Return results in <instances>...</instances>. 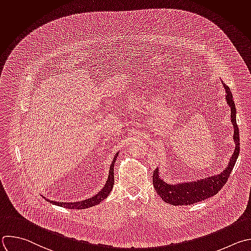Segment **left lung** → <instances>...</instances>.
I'll return each mask as SVG.
<instances>
[{
    "mask_svg": "<svg viewBox=\"0 0 251 251\" xmlns=\"http://www.w3.org/2000/svg\"><path fill=\"white\" fill-rule=\"evenodd\" d=\"M223 86L226 90V100L230 107V121L233 126L232 139L235 145L233 153L223 172L218 175H214L193 181L177 182L175 184L168 183L160 177L159 169L157 168L153 172L152 183L156 193L165 203L175 206H181L203 201L216 195L227 181V178L233 169L239 153V132L236 125L235 104L232 99V95L230 93V89L224 81Z\"/></svg>",
    "mask_w": 251,
    "mask_h": 251,
    "instance_id": "obj_1",
    "label": "left lung"
}]
</instances>
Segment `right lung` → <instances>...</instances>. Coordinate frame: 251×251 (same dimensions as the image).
Returning <instances> with one entry per match:
<instances>
[{"label":"right lung","instance_id":"add662e5","mask_svg":"<svg viewBox=\"0 0 251 251\" xmlns=\"http://www.w3.org/2000/svg\"><path fill=\"white\" fill-rule=\"evenodd\" d=\"M118 154H119V152H116V154L114 155V158L112 159V162H111L110 168H109L108 177H107V180H106L104 186L102 187V189L100 191H99L96 195L92 196L91 198L83 199L81 201H75V202L51 201V200L47 199L44 196H43V198L45 200H47L48 202L52 203L53 205L68 208V209H73V210H81V209L91 208V207H94L96 205H99L100 202H102L109 195V193L111 192V190L113 188V184H114V163H115V160H116Z\"/></svg>","mask_w":251,"mask_h":251}]
</instances>
